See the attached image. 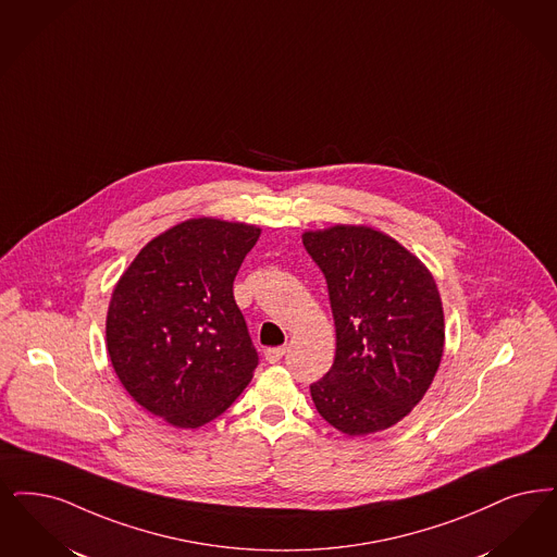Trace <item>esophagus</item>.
<instances>
[{
	"instance_id": "1",
	"label": "esophagus",
	"mask_w": 557,
	"mask_h": 557,
	"mask_svg": "<svg viewBox=\"0 0 557 557\" xmlns=\"http://www.w3.org/2000/svg\"><path fill=\"white\" fill-rule=\"evenodd\" d=\"M284 355H286V348H282V346H277V348H268V350H265V360L273 364V362H280Z\"/></svg>"
}]
</instances>
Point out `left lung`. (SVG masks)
I'll return each instance as SVG.
<instances>
[{"label": "left lung", "instance_id": "1", "mask_svg": "<svg viewBox=\"0 0 557 557\" xmlns=\"http://www.w3.org/2000/svg\"><path fill=\"white\" fill-rule=\"evenodd\" d=\"M302 245L323 271L335 323L332 369L311 385L317 412L346 435L401 421L444 357V307L431 271L369 225L307 230Z\"/></svg>", "mask_w": 557, "mask_h": 557}]
</instances>
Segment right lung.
<instances>
[{
	"label": "right lung",
	"instance_id": "1",
	"mask_svg": "<svg viewBox=\"0 0 557 557\" xmlns=\"http://www.w3.org/2000/svg\"><path fill=\"white\" fill-rule=\"evenodd\" d=\"M259 236L250 223L186 220L143 246L113 288V371L134 401L172 426L218 419L259 364L232 292Z\"/></svg>",
	"mask_w": 557,
	"mask_h": 557
}]
</instances>
